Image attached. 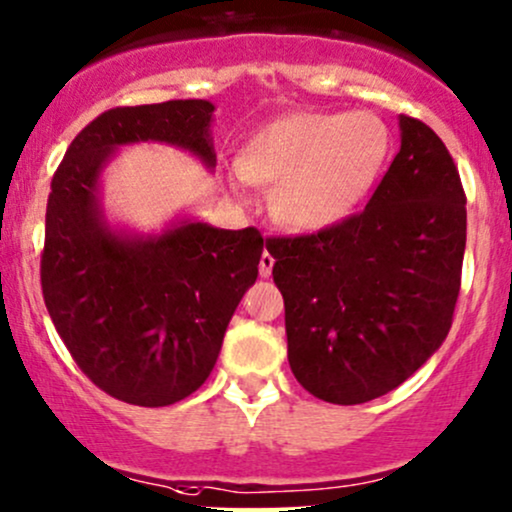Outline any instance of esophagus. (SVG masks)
Instances as JSON below:
<instances>
[{"instance_id":"1","label":"esophagus","mask_w":512,"mask_h":512,"mask_svg":"<svg viewBox=\"0 0 512 512\" xmlns=\"http://www.w3.org/2000/svg\"><path fill=\"white\" fill-rule=\"evenodd\" d=\"M272 267H274V257L269 255V252H262V257H260V277H269V274H272Z\"/></svg>"}]
</instances>
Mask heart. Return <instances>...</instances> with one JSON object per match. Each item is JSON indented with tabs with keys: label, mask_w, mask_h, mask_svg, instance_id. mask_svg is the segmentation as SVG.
Segmentation results:
<instances>
[{
	"label": "heart",
	"mask_w": 512,
	"mask_h": 512,
	"mask_svg": "<svg viewBox=\"0 0 512 512\" xmlns=\"http://www.w3.org/2000/svg\"><path fill=\"white\" fill-rule=\"evenodd\" d=\"M391 133L369 111L291 114L250 140L240 179L274 189V213L294 230L333 228L372 192Z\"/></svg>",
	"instance_id": "1"
}]
</instances>
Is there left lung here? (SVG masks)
<instances>
[{
  "label": "left lung",
  "mask_w": 512,
  "mask_h": 512,
  "mask_svg": "<svg viewBox=\"0 0 512 512\" xmlns=\"http://www.w3.org/2000/svg\"><path fill=\"white\" fill-rule=\"evenodd\" d=\"M398 126L401 150L364 211L267 240L291 372L338 406L374 401L418 372L445 342L462 284V179L430 126L411 116Z\"/></svg>",
  "instance_id": "left-lung-1"
}]
</instances>
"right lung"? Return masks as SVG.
<instances>
[{
    "label": "right lung",
    "mask_w": 512,
    "mask_h": 512,
    "mask_svg": "<svg viewBox=\"0 0 512 512\" xmlns=\"http://www.w3.org/2000/svg\"><path fill=\"white\" fill-rule=\"evenodd\" d=\"M213 109L206 99H172L104 111L72 140L50 182L46 308L77 367L133 406H170L209 379L265 240L257 228L194 218L148 235L114 228L101 209V172L133 143L174 145L213 170Z\"/></svg>",
    "instance_id": "add662e5"
}]
</instances>
